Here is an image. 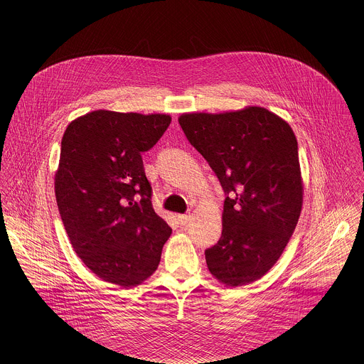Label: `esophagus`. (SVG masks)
<instances>
[{"label":"esophagus","instance_id":"esophagus-1","mask_svg":"<svg viewBox=\"0 0 364 364\" xmlns=\"http://www.w3.org/2000/svg\"><path fill=\"white\" fill-rule=\"evenodd\" d=\"M189 220H191V215H188V214H179V215H178V223H179L181 225H185Z\"/></svg>","mask_w":364,"mask_h":364}]
</instances>
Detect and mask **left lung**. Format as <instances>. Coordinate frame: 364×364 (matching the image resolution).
I'll return each instance as SVG.
<instances>
[{
    "label": "left lung",
    "instance_id": "8db88e82",
    "mask_svg": "<svg viewBox=\"0 0 364 364\" xmlns=\"http://www.w3.org/2000/svg\"><path fill=\"white\" fill-rule=\"evenodd\" d=\"M178 122L227 195L221 238L205 251L208 270L225 286L252 283L280 258L301 213L296 136L259 106L183 113Z\"/></svg>",
    "mask_w": 364,
    "mask_h": 364
}]
</instances>
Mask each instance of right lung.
<instances>
[{"label":"right lung","mask_w":364,"mask_h":364,"mask_svg":"<svg viewBox=\"0 0 364 364\" xmlns=\"http://www.w3.org/2000/svg\"><path fill=\"white\" fill-rule=\"evenodd\" d=\"M169 123V114L100 109L64 132L57 206L75 254L105 282L134 287L147 280L172 232L153 208L141 158Z\"/></svg>","instance_id":"1"}]
</instances>
